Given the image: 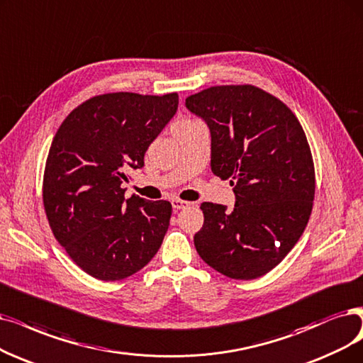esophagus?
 Wrapping results in <instances>:
<instances>
[{"instance_id": "esophagus-1", "label": "esophagus", "mask_w": 363, "mask_h": 363, "mask_svg": "<svg viewBox=\"0 0 363 363\" xmlns=\"http://www.w3.org/2000/svg\"><path fill=\"white\" fill-rule=\"evenodd\" d=\"M171 206H172L174 210H183V208H186V207H189L191 202L182 201V199H172V201H171Z\"/></svg>"}]
</instances>
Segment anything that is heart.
Segmentation results:
<instances>
[{
  "mask_svg": "<svg viewBox=\"0 0 363 363\" xmlns=\"http://www.w3.org/2000/svg\"><path fill=\"white\" fill-rule=\"evenodd\" d=\"M189 123H194V122H189V121H183V122H179L176 125V128H180V126H184V125H189Z\"/></svg>",
  "mask_w": 363,
  "mask_h": 363,
  "instance_id": "1",
  "label": "heart"
}]
</instances>
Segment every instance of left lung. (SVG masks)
Returning <instances> with one entry per match:
<instances>
[{"label":"left lung","instance_id":"8db88e82","mask_svg":"<svg viewBox=\"0 0 363 363\" xmlns=\"http://www.w3.org/2000/svg\"><path fill=\"white\" fill-rule=\"evenodd\" d=\"M211 137V171L230 179L235 206L202 202L194 242L207 265L235 280L277 267L306 229L314 165L306 133L279 98L252 84L213 86L186 98Z\"/></svg>","mask_w":363,"mask_h":363}]
</instances>
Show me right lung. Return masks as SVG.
<instances>
[{
	"instance_id": "1",
	"label": "right lung",
	"mask_w": 363,
	"mask_h": 363,
	"mask_svg": "<svg viewBox=\"0 0 363 363\" xmlns=\"http://www.w3.org/2000/svg\"><path fill=\"white\" fill-rule=\"evenodd\" d=\"M179 107V95L116 92L72 110L52 141L43 202L49 225L69 257L92 277L116 281L146 267L169 226L168 201L125 199L126 172Z\"/></svg>"
}]
</instances>
